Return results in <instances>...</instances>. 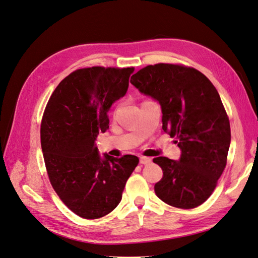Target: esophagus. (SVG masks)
I'll use <instances>...</instances> for the list:
<instances>
[{"mask_svg":"<svg viewBox=\"0 0 258 258\" xmlns=\"http://www.w3.org/2000/svg\"><path fill=\"white\" fill-rule=\"evenodd\" d=\"M151 162H152V161H151L150 158H147V156H141V158H140V164L148 165V164H150Z\"/></svg>","mask_w":258,"mask_h":258,"instance_id":"34e87169","label":"esophagus"}]
</instances>
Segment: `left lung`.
Masks as SVG:
<instances>
[{"instance_id":"obj_1","label":"left lung","mask_w":258,"mask_h":258,"mask_svg":"<svg viewBox=\"0 0 258 258\" xmlns=\"http://www.w3.org/2000/svg\"><path fill=\"white\" fill-rule=\"evenodd\" d=\"M130 83L162 107V129L175 138L179 161L153 159L163 171L154 185L162 202L179 209L203 205L215 190L227 165L230 121L217 89L205 74L173 63L147 66Z\"/></svg>"}]
</instances>
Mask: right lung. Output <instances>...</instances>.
Masks as SVG:
<instances>
[{
	"mask_svg": "<svg viewBox=\"0 0 258 258\" xmlns=\"http://www.w3.org/2000/svg\"><path fill=\"white\" fill-rule=\"evenodd\" d=\"M135 68L78 69L62 80L50 96L40 125V142L48 177L69 209L84 219L114 210L125 183L139 163L135 155L100 159L99 133L109 128L107 111L128 90Z\"/></svg>",
	"mask_w": 258,
	"mask_h": 258,
	"instance_id": "1",
	"label": "right lung"
}]
</instances>
